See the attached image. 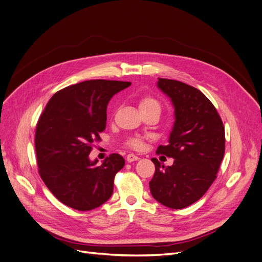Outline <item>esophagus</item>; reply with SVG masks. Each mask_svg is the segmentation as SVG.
<instances>
[{
  "label": "esophagus",
  "instance_id": "esophagus-1",
  "mask_svg": "<svg viewBox=\"0 0 262 262\" xmlns=\"http://www.w3.org/2000/svg\"><path fill=\"white\" fill-rule=\"evenodd\" d=\"M139 159V157L137 156V155H135V154H128L127 156H126V161L128 162V163H133V162H135V161H138Z\"/></svg>",
  "mask_w": 262,
  "mask_h": 262
}]
</instances>
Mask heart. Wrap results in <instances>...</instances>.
I'll use <instances>...</instances> for the list:
<instances>
[{
    "instance_id": "obj_1",
    "label": "heart",
    "mask_w": 262,
    "mask_h": 262,
    "mask_svg": "<svg viewBox=\"0 0 262 262\" xmlns=\"http://www.w3.org/2000/svg\"><path fill=\"white\" fill-rule=\"evenodd\" d=\"M138 106L141 112L147 111V110H156L158 112H161V103L159 101L149 95L142 96L139 101H138ZM126 145L133 150H141L144 146V139L141 137V136H134V137H130L126 141Z\"/></svg>"
}]
</instances>
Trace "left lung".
<instances>
[{"instance_id":"1","label":"left lung","mask_w":262,"mask_h":262,"mask_svg":"<svg viewBox=\"0 0 262 262\" xmlns=\"http://www.w3.org/2000/svg\"><path fill=\"white\" fill-rule=\"evenodd\" d=\"M157 86L171 99L174 125L167 145L157 154L174 158L165 167L152 158L155 173L150 190L170 209H184L198 201L216 179L225 154V127L217 110L198 89L172 79L158 78Z\"/></svg>"}]
</instances>
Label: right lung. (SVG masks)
<instances>
[{"label":"right lung","instance_id":"obj_1","mask_svg":"<svg viewBox=\"0 0 262 262\" xmlns=\"http://www.w3.org/2000/svg\"><path fill=\"white\" fill-rule=\"evenodd\" d=\"M130 84L104 79L82 81L58 91L45 107L35 132L38 172L65 206L90 211L111 197L124 158L113 153L97 165L89 154L106 128L109 100Z\"/></svg>","mask_w":262,"mask_h":262}]
</instances>
